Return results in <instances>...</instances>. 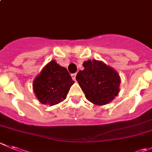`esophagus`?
Returning a JSON list of instances; mask_svg holds the SVG:
<instances>
[{
  "label": "esophagus",
  "mask_w": 152,
  "mask_h": 152,
  "mask_svg": "<svg viewBox=\"0 0 152 152\" xmlns=\"http://www.w3.org/2000/svg\"><path fill=\"white\" fill-rule=\"evenodd\" d=\"M76 73H73V74H71V76L72 78H73V80H76Z\"/></svg>",
  "instance_id": "1"
}]
</instances>
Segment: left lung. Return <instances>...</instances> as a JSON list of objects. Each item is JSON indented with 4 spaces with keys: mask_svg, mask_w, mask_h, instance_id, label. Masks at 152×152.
Segmentation results:
<instances>
[{
    "mask_svg": "<svg viewBox=\"0 0 152 152\" xmlns=\"http://www.w3.org/2000/svg\"><path fill=\"white\" fill-rule=\"evenodd\" d=\"M76 79L87 99L98 105L106 104L120 92V78L116 70L96 60L83 63Z\"/></svg>",
    "mask_w": 152,
    "mask_h": 152,
    "instance_id": "left-lung-1",
    "label": "left lung"
}]
</instances>
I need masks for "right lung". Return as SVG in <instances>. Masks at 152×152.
Returning a JSON list of instances; mask_svg holds the SVG:
<instances>
[{"label": "right lung", "mask_w": 152, "mask_h": 152, "mask_svg": "<svg viewBox=\"0 0 152 152\" xmlns=\"http://www.w3.org/2000/svg\"><path fill=\"white\" fill-rule=\"evenodd\" d=\"M74 83L65 67L51 61L33 82V91L42 104L50 106L62 102Z\"/></svg>", "instance_id": "right-lung-1"}]
</instances>
